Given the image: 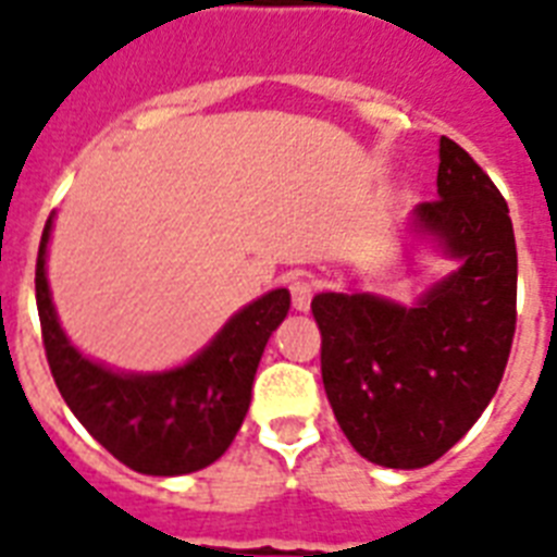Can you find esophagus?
Instances as JSON below:
<instances>
[{
  "instance_id": "34e87169",
  "label": "esophagus",
  "mask_w": 557,
  "mask_h": 557,
  "mask_svg": "<svg viewBox=\"0 0 557 557\" xmlns=\"http://www.w3.org/2000/svg\"><path fill=\"white\" fill-rule=\"evenodd\" d=\"M289 296H293V307L298 312H307L310 310V301H312V282L307 275H296L293 282H289Z\"/></svg>"
}]
</instances>
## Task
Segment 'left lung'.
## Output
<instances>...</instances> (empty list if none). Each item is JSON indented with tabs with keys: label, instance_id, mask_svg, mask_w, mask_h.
<instances>
[{
	"label": "left lung",
	"instance_id": "1",
	"mask_svg": "<svg viewBox=\"0 0 557 557\" xmlns=\"http://www.w3.org/2000/svg\"><path fill=\"white\" fill-rule=\"evenodd\" d=\"M438 199L412 230L455 270L401 305L375 293H319L321 379L361 458L389 470L438 461L467 435L504 379L516 335L518 252L493 178L453 139L438 145Z\"/></svg>",
	"mask_w": 557,
	"mask_h": 557
}]
</instances>
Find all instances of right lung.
<instances>
[{
  "mask_svg": "<svg viewBox=\"0 0 557 557\" xmlns=\"http://www.w3.org/2000/svg\"><path fill=\"white\" fill-rule=\"evenodd\" d=\"M50 213L36 259L41 342L59 393L113 458L145 475L205 470L233 444L250 410L252 379L273 330L287 319L289 293L270 289L230 315L190 361L162 372H124L87 358L59 324L48 284Z\"/></svg>",
  "mask_w": 557,
  "mask_h": 557,
  "instance_id": "add662e5",
  "label": "right lung"
}]
</instances>
